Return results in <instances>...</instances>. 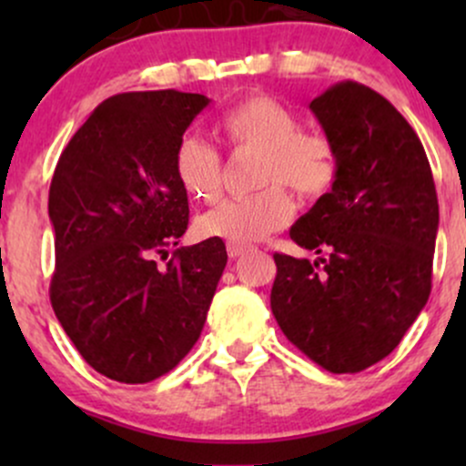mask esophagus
<instances>
[{
	"instance_id": "obj_1",
	"label": "esophagus",
	"mask_w": 466,
	"mask_h": 466,
	"mask_svg": "<svg viewBox=\"0 0 466 466\" xmlns=\"http://www.w3.org/2000/svg\"><path fill=\"white\" fill-rule=\"evenodd\" d=\"M248 251V245H240V243H228V256L229 258H238L240 254Z\"/></svg>"
}]
</instances>
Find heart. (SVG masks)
<instances>
[{"label":"heart","instance_id":"obj_1","mask_svg":"<svg viewBox=\"0 0 466 466\" xmlns=\"http://www.w3.org/2000/svg\"><path fill=\"white\" fill-rule=\"evenodd\" d=\"M217 129L234 151H256V186L263 190L228 199L197 218V234L228 243H254L285 228L293 215L291 188L300 199L318 201L339 177V157L324 133L304 131L302 117L269 94H249L218 117ZM181 190L197 201H215L223 186V159L197 136L181 137L173 155Z\"/></svg>","mask_w":466,"mask_h":466}]
</instances>
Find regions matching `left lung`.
I'll list each match as a JSON object with an SVG mask.
<instances>
[{
    "label": "left lung",
    "instance_id": "left-lung-1",
    "mask_svg": "<svg viewBox=\"0 0 466 466\" xmlns=\"http://www.w3.org/2000/svg\"><path fill=\"white\" fill-rule=\"evenodd\" d=\"M311 111L339 177L289 232L322 258L274 254L271 311L309 360L352 374L397 349L427 304L438 197L419 136L381 94L341 80Z\"/></svg>",
    "mask_w": 466,
    "mask_h": 466
}]
</instances>
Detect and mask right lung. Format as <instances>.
<instances>
[{
	"mask_svg": "<svg viewBox=\"0 0 466 466\" xmlns=\"http://www.w3.org/2000/svg\"><path fill=\"white\" fill-rule=\"evenodd\" d=\"M208 103L177 89L111 96L58 157L47 199L50 302L80 357L114 381L173 370L199 339L226 269L221 238L168 258L188 228L173 155Z\"/></svg>",
	"mask_w": 466,
	"mask_h": 466,
	"instance_id": "add662e5",
	"label": "right lung"
}]
</instances>
